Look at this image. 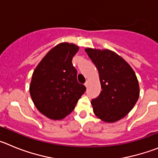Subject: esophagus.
<instances>
[{
  "label": "esophagus",
  "mask_w": 158,
  "mask_h": 158,
  "mask_svg": "<svg viewBox=\"0 0 158 158\" xmlns=\"http://www.w3.org/2000/svg\"><path fill=\"white\" fill-rule=\"evenodd\" d=\"M89 81H85V87H88V85H89Z\"/></svg>",
  "instance_id": "obj_1"
}]
</instances>
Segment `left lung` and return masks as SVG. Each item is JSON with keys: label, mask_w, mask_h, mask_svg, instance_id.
Returning <instances> with one entry per match:
<instances>
[{"label": "left lung", "mask_w": 158, "mask_h": 158, "mask_svg": "<svg viewBox=\"0 0 158 158\" xmlns=\"http://www.w3.org/2000/svg\"><path fill=\"white\" fill-rule=\"evenodd\" d=\"M98 70L102 91L91 101L95 115L105 123H115L126 116L139 97L135 71L118 54L110 50L86 48Z\"/></svg>", "instance_id": "obj_1"}]
</instances>
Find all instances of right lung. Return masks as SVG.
<instances>
[{"instance_id":"right-lung-1","label":"right lung","mask_w":158,"mask_h":158,"mask_svg":"<svg viewBox=\"0 0 158 158\" xmlns=\"http://www.w3.org/2000/svg\"><path fill=\"white\" fill-rule=\"evenodd\" d=\"M79 47L61 43L53 47L38 64L30 84L31 97L39 111L53 120H61L75 108L85 92L77 80L72 59Z\"/></svg>"}]
</instances>
